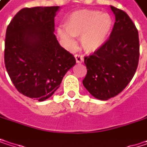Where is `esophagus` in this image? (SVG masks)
Segmentation results:
<instances>
[{
    "label": "esophagus",
    "instance_id": "obj_1",
    "mask_svg": "<svg viewBox=\"0 0 147 147\" xmlns=\"http://www.w3.org/2000/svg\"><path fill=\"white\" fill-rule=\"evenodd\" d=\"M75 59H76V61L77 64H81L83 62V56L82 55H80V54H76L75 55Z\"/></svg>",
    "mask_w": 147,
    "mask_h": 147
}]
</instances>
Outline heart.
Listing matches in <instances>:
<instances>
[{"instance_id": "heart-1", "label": "heart", "mask_w": 147, "mask_h": 147, "mask_svg": "<svg viewBox=\"0 0 147 147\" xmlns=\"http://www.w3.org/2000/svg\"><path fill=\"white\" fill-rule=\"evenodd\" d=\"M64 27L72 36L81 38L82 47L85 52L94 53L107 42L113 27V20L107 13H100L97 10H80L67 18ZM58 34L69 47L76 46L70 36L60 30Z\"/></svg>"}]
</instances>
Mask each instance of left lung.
<instances>
[{
	"instance_id": "8db88e82",
	"label": "left lung",
	"mask_w": 147,
	"mask_h": 147,
	"mask_svg": "<svg viewBox=\"0 0 147 147\" xmlns=\"http://www.w3.org/2000/svg\"><path fill=\"white\" fill-rule=\"evenodd\" d=\"M115 24L109 39L100 49L84 58L85 88L96 99L107 100L120 94L136 71L140 43L138 30L125 12L111 6Z\"/></svg>"
}]
</instances>
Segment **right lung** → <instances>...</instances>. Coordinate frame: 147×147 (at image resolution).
Wrapping results in <instances>:
<instances>
[{
	"label": "right lung",
	"instance_id": "1",
	"mask_svg": "<svg viewBox=\"0 0 147 147\" xmlns=\"http://www.w3.org/2000/svg\"><path fill=\"white\" fill-rule=\"evenodd\" d=\"M59 7L23 8L7 26L4 60L18 91L43 101L59 88L76 65L74 56L54 35V17Z\"/></svg>",
	"mask_w": 147,
	"mask_h": 147
}]
</instances>
